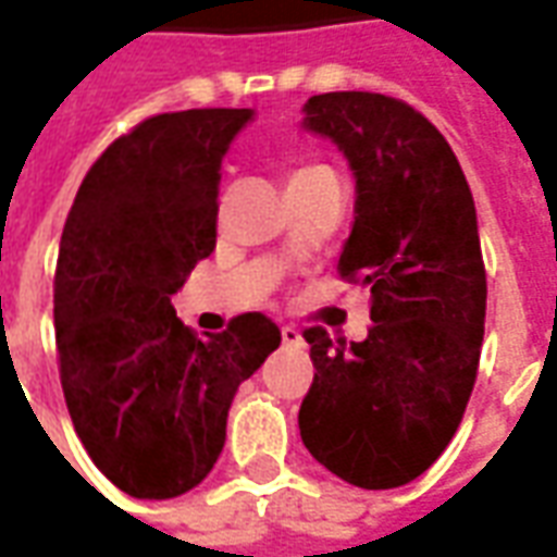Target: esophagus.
<instances>
[{"label": "esophagus", "instance_id": "34e87169", "mask_svg": "<svg viewBox=\"0 0 557 557\" xmlns=\"http://www.w3.org/2000/svg\"><path fill=\"white\" fill-rule=\"evenodd\" d=\"M282 342H285V348H299L302 335H299L297 326H282Z\"/></svg>", "mask_w": 557, "mask_h": 557}]
</instances>
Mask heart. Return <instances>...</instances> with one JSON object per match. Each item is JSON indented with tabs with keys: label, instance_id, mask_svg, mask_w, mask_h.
I'll use <instances>...</instances> for the list:
<instances>
[{
	"label": "heart",
	"instance_id": "1",
	"mask_svg": "<svg viewBox=\"0 0 557 557\" xmlns=\"http://www.w3.org/2000/svg\"><path fill=\"white\" fill-rule=\"evenodd\" d=\"M309 171H326V168H302V171H297V173H309Z\"/></svg>",
	"mask_w": 557,
	"mask_h": 557
}]
</instances>
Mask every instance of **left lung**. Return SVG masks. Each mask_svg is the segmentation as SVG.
Wrapping results in <instances>:
<instances>
[{"instance_id": "left-lung-1", "label": "left lung", "mask_w": 557, "mask_h": 557, "mask_svg": "<svg viewBox=\"0 0 557 557\" xmlns=\"http://www.w3.org/2000/svg\"><path fill=\"white\" fill-rule=\"evenodd\" d=\"M302 128L330 137L357 180L338 275L372 287L362 342L311 326L302 444L360 488L411 483L447 449L471 398L486 267L459 159L423 113L381 92H323Z\"/></svg>"}]
</instances>
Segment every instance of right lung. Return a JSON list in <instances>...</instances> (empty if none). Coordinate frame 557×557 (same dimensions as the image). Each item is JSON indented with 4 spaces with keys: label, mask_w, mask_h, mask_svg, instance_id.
Masks as SVG:
<instances>
[{
    "label": "right lung",
    "mask_w": 557,
    "mask_h": 557,
    "mask_svg": "<svg viewBox=\"0 0 557 557\" xmlns=\"http://www.w3.org/2000/svg\"><path fill=\"white\" fill-rule=\"evenodd\" d=\"M248 120L246 108L149 116L89 168L62 231V393L89 459L132 498H176L212 471L236 389L282 345L260 311L197 335L171 306L215 248L222 159Z\"/></svg>",
    "instance_id": "1"
}]
</instances>
